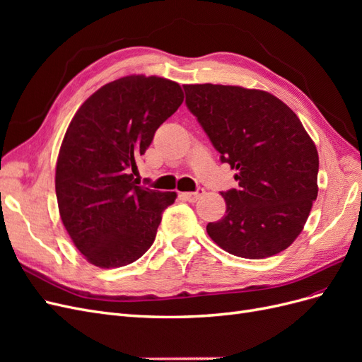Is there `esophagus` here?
<instances>
[{"label": "esophagus", "mask_w": 362, "mask_h": 362, "mask_svg": "<svg viewBox=\"0 0 362 362\" xmlns=\"http://www.w3.org/2000/svg\"><path fill=\"white\" fill-rule=\"evenodd\" d=\"M205 193V190L202 189V187H199L198 190L196 192H187V193H182V198L185 199V201H189V202H196L198 201L201 196Z\"/></svg>", "instance_id": "obj_1"}]
</instances>
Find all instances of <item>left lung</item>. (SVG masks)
I'll list each match as a JSON object with an SVG mask.
<instances>
[{
    "label": "left lung",
    "instance_id": "left-lung-1",
    "mask_svg": "<svg viewBox=\"0 0 362 362\" xmlns=\"http://www.w3.org/2000/svg\"><path fill=\"white\" fill-rule=\"evenodd\" d=\"M185 104L238 189L222 192L226 214L206 225L235 257L259 259L287 249L317 199L319 154L299 117L269 92L238 86L185 84Z\"/></svg>",
    "mask_w": 362,
    "mask_h": 362
}]
</instances>
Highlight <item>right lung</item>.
Masks as SVG:
<instances>
[{
    "label": "right lung",
    "mask_w": 362,
    "mask_h": 362,
    "mask_svg": "<svg viewBox=\"0 0 362 362\" xmlns=\"http://www.w3.org/2000/svg\"><path fill=\"white\" fill-rule=\"evenodd\" d=\"M184 101L178 83L129 75L103 86L72 117L56 168L62 222L90 264L122 267L152 246L175 192L137 185L133 173L158 127Z\"/></svg>",
    "instance_id": "obj_1"
}]
</instances>
